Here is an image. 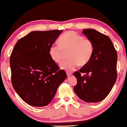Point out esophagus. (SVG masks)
<instances>
[{
    "label": "esophagus",
    "instance_id": "34e87169",
    "mask_svg": "<svg viewBox=\"0 0 127 127\" xmlns=\"http://www.w3.org/2000/svg\"><path fill=\"white\" fill-rule=\"evenodd\" d=\"M72 74V73L71 72H67V75L68 76H69L71 75Z\"/></svg>",
    "mask_w": 127,
    "mask_h": 127
}]
</instances>
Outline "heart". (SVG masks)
Returning <instances> with one entry per match:
<instances>
[{"label":"heart","mask_w":127,"mask_h":127,"mask_svg":"<svg viewBox=\"0 0 127 127\" xmlns=\"http://www.w3.org/2000/svg\"><path fill=\"white\" fill-rule=\"evenodd\" d=\"M59 45L53 44L49 50V54L54 62L60 63L63 60L65 53L68 52V58L60 64L62 69L71 71L79 64H87L93 56L94 44L92 40L84 37L74 31L64 33L59 39Z\"/></svg>","instance_id":"heart-1"}]
</instances>
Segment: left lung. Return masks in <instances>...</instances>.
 I'll list each match as a JSON object with an SVG mask.
<instances>
[{
	"label": "left lung",
	"instance_id": "left-lung-1",
	"mask_svg": "<svg viewBox=\"0 0 127 127\" xmlns=\"http://www.w3.org/2000/svg\"><path fill=\"white\" fill-rule=\"evenodd\" d=\"M83 33L93 41L94 52L89 63L73 73L77 79L73 90L83 101L96 103L107 97L116 82L118 55L108 36L93 29Z\"/></svg>",
	"mask_w": 127,
	"mask_h": 127
}]
</instances>
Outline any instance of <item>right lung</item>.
<instances>
[{
    "label": "right lung",
    "mask_w": 127,
    "mask_h": 127,
    "mask_svg": "<svg viewBox=\"0 0 127 127\" xmlns=\"http://www.w3.org/2000/svg\"><path fill=\"white\" fill-rule=\"evenodd\" d=\"M62 31H32L19 40L13 49L9 59L11 83L28 104L44 107L50 104L67 76L49 54Z\"/></svg>",
    "instance_id": "right-lung-1"
}]
</instances>
